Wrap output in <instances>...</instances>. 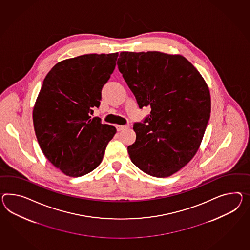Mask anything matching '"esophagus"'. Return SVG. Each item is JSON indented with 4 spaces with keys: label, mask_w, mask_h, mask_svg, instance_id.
<instances>
[{
    "label": "esophagus",
    "mask_w": 250,
    "mask_h": 250,
    "mask_svg": "<svg viewBox=\"0 0 250 250\" xmlns=\"http://www.w3.org/2000/svg\"><path fill=\"white\" fill-rule=\"evenodd\" d=\"M116 127L117 131H122L125 128L127 127V126H126V125H117Z\"/></svg>",
    "instance_id": "esophagus-1"
}]
</instances>
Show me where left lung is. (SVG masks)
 <instances>
[{"label": "left lung", "instance_id": "1", "mask_svg": "<svg viewBox=\"0 0 250 250\" xmlns=\"http://www.w3.org/2000/svg\"><path fill=\"white\" fill-rule=\"evenodd\" d=\"M117 66L139 107L151 106L145 121L134 125L130 159L151 176H170L201 145L211 109L207 84L183 56L124 51Z\"/></svg>", "mask_w": 250, "mask_h": 250}]
</instances>
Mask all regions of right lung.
<instances>
[{
    "label": "right lung",
    "mask_w": 250,
    "mask_h": 250,
    "mask_svg": "<svg viewBox=\"0 0 250 250\" xmlns=\"http://www.w3.org/2000/svg\"><path fill=\"white\" fill-rule=\"evenodd\" d=\"M118 53L86 54L57 63L43 80L33 108L37 140L44 155L67 176L80 177L103 160L116 127L93 117Z\"/></svg>",
    "instance_id": "right-lung-1"
}]
</instances>
